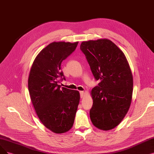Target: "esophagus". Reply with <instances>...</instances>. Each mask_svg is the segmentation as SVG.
I'll use <instances>...</instances> for the list:
<instances>
[{"label":"esophagus","mask_w":154,"mask_h":154,"mask_svg":"<svg viewBox=\"0 0 154 154\" xmlns=\"http://www.w3.org/2000/svg\"><path fill=\"white\" fill-rule=\"evenodd\" d=\"M79 94H80V97L81 98H83L85 95V92L83 91H79Z\"/></svg>","instance_id":"obj_1"}]
</instances>
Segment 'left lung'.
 <instances>
[{"instance_id":"obj_1","label":"left lung","mask_w":154,"mask_h":154,"mask_svg":"<svg viewBox=\"0 0 154 154\" xmlns=\"http://www.w3.org/2000/svg\"><path fill=\"white\" fill-rule=\"evenodd\" d=\"M80 49L100 82L91 91V121L100 130H112L123 119L131 105L133 81L130 66L124 53L108 39L83 42Z\"/></svg>"}]
</instances>
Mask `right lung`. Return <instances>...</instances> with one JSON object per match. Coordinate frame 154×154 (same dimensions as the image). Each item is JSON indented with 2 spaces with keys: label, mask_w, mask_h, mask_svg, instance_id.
I'll use <instances>...</instances> for the list:
<instances>
[{
  "label": "right lung",
  "mask_w": 154,
  "mask_h": 154,
  "mask_svg": "<svg viewBox=\"0 0 154 154\" xmlns=\"http://www.w3.org/2000/svg\"><path fill=\"white\" fill-rule=\"evenodd\" d=\"M78 44L51 43L37 55L29 72L28 90L35 112L42 124L56 133H66L72 128L80 99L78 91L59 85L60 80H65L61 63Z\"/></svg>",
  "instance_id": "obj_1"
}]
</instances>
